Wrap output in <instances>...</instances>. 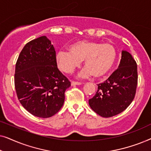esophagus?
Wrapping results in <instances>:
<instances>
[{
	"instance_id": "34e87169",
	"label": "esophagus",
	"mask_w": 151,
	"mask_h": 151,
	"mask_svg": "<svg viewBox=\"0 0 151 151\" xmlns=\"http://www.w3.org/2000/svg\"><path fill=\"white\" fill-rule=\"evenodd\" d=\"M82 83L81 82H75V81H72L71 82V86H75V85H80V84H82Z\"/></svg>"
}]
</instances>
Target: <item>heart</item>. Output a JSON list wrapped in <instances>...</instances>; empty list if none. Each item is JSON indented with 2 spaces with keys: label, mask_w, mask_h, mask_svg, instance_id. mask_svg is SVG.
I'll use <instances>...</instances> for the list:
<instances>
[{
  "label": "heart",
  "mask_w": 151,
  "mask_h": 151,
  "mask_svg": "<svg viewBox=\"0 0 151 151\" xmlns=\"http://www.w3.org/2000/svg\"><path fill=\"white\" fill-rule=\"evenodd\" d=\"M57 65L65 73H72L84 60L85 68L80 76H93L101 78L106 76L114 67L117 60L115 47L108 43L93 40H82L69 47V50L62 49L56 53Z\"/></svg>",
  "instance_id": "heart-1"
}]
</instances>
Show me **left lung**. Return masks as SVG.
Wrapping results in <instances>:
<instances>
[{
  "label": "left lung",
  "instance_id": "obj_1",
  "mask_svg": "<svg viewBox=\"0 0 151 151\" xmlns=\"http://www.w3.org/2000/svg\"><path fill=\"white\" fill-rule=\"evenodd\" d=\"M137 85V63L131 53L123 50L118 69L106 81L98 84V91L88 100V104L100 116H115L133 102Z\"/></svg>",
  "mask_w": 151,
  "mask_h": 151
}]
</instances>
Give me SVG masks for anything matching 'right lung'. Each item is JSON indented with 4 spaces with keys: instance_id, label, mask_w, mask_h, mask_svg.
<instances>
[{
    "instance_id": "obj_1",
    "label": "right lung",
    "mask_w": 151,
    "mask_h": 151,
    "mask_svg": "<svg viewBox=\"0 0 151 151\" xmlns=\"http://www.w3.org/2000/svg\"><path fill=\"white\" fill-rule=\"evenodd\" d=\"M14 84L20 104L34 116L50 117L63 106L71 82L58 69L54 47L45 36L23 47L16 64Z\"/></svg>"
}]
</instances>
